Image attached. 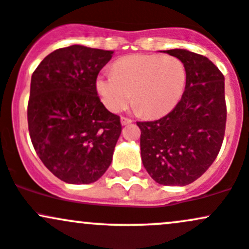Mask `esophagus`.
Segmentation results:
<instances>
[{"label": "esophagus", "instance_id": "esophagus-1", "mask_svg": "<svg viewBox=\"0 0 249 249\" xmlns=\"http://www.w3.org/2000/svg\"><path fill=\"white\" fill-rule=\"evenodd\" d=\"M132 122H133V120L129 119V117H124V116L121 117V124H122V125L129 124H132Z\"/></svg>", "mask_w": 249, "mask_h": 249}]
</instances>
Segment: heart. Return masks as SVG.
Instances as JSON below:
<instances>
[{
	"label": "heart",
	"instance_id": "heart-1",
	"mask_svg": "<svg viewBox=\"0 0 249 249\" xmlns=\"http://www.w3.org/2000/svg\"><path fill=\"white\" fill-rule=\"evenodd\" d=\"M186 69L179 58L161 54H132L115 63L114 72L97 77L96 88L104 106L121 111L132 101L143 116L170 113L185 90Z\"/></svg>",
	"mask_w": 249,
	"mask_h": 249
}]
</instances>
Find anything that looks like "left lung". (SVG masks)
<instances>
[{
	"mask_svg": "<svg viewBox=\"0 0 249 249\" xmlns=\"http://www.w3.org/2000/svg\"><path fill=\"white\" fill-rule=\"evenodd\" d=\"M165 52L185 65V90L164 117L136 122L141 159L157 183L184 186L198 179L221 149L227 121L224 77L204 55L179 49Z\"/></svg>",
	"mask_w": 249,
	"mask_h": 249,
	"instance_id": "8db88e82",
	"label": "left lung"
}]
</instances>
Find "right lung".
Masks as SVG:
<instances>
[{"label": "right lung", "instance_id": "add662e5", "mask_svg": "<svg viewBox=\"0 0 249 249\" xmlns=\"http://www.w3.org/2000/svg\"><path fill=\"white\" fill-rule=\"evenodd\" d=\"M111 55V51L72 45L50 53L32 74L29 136L42 164L65 183H93L113 159L122 125L96 89Z\"/></svg>", "mask_w": 249, "mask_h": 249}]
</instances>
